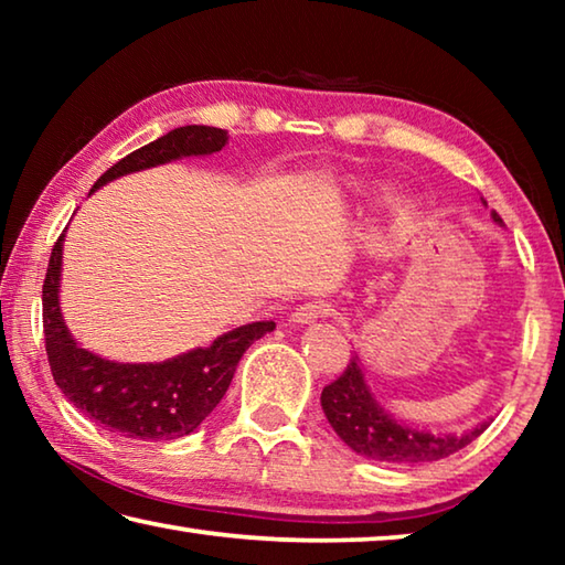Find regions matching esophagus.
<instances>
[{
  "label": "esophagus",
  "mask_w": 565,
  "mask_h": 565,
  "mask_svg": "<svg viewBox=\"0 0 565 565\" xmlns=\"http://www.w3.org/2000/svg\"><path fill=\"white\" fill-rule=\"evenodd\" d=\"M331 313V303L329 301H306V303H301L299 309H294V313H291V321L294 323H311V321H317V319H321V317H329Z\"/></svg>",
  "instance_id": "esophagus-1"
}]
</instances>
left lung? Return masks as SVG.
Wrapping results in <instances>:
<instances>
[{
    "instance_id": "obj_1",
    "label": "left lung",
    "mask_w": 565,
    "mask_h": 565,
    "mask_svg": "<svg viewBox=\"0 0 565 565\" xmlns=\"http://www.w3.org/2000/svg\"><path fill=\"white\" fill-rule=\"evenodd\" d=\"M493 218L501 222L499 214H493ZM321 406L343 444L351 446L359 456L386 463L441 461V458L461 451L489 428V424H481L461 436H434L396 424L371 396L361 374L359 356H351L343 374L323 386Z\"/></svg>"
}]
</instances>
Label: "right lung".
Segmentation results:
<instances>
[{
	"instance_id": "add662e5",
	"label": "right lung",
	"mask_w": 565,
	"mask_h": 565,
	"mask_svg": "<svg viewBox=\"0 0 565 565\" xmlns=\"http://www.w3.org/2000/svg\"><path fill=\"white\" fill-rule=\"evenodd\" d=\"M228 145V131L189 124L131 151L104 171L92 191L129 171L167 164L179 157L214 154ZM62 242L56 238L42 286L44 349L62 394L107 431L137 441H169L194 431L232 384L238 359L274 321H254L218 337L212 347L161 363H114L76 347L60 313Z\"/></svg>"
}]
</instances>
